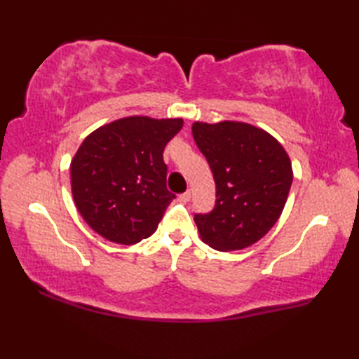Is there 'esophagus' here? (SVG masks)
Here are the masks:
<instances>
[{"instance_id": "1", "label": "esophagus", "mask_w": 359, "mask_h": 359, "mask_svg": "<svg viewBox=\"0 0 359 359\" xmlns=\"http://www.w3.org/2000/svg\"><path fill=\"white\" fill-rule=\"evenodd\" d=\"M179 198H180V201L188 203V201H190V199H191V191H190V190H187L185 193H182Z\"/></svg>"}]
</instances>
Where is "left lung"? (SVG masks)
Segmentation results:
<instances>
[{"mask_svg":"<svg viewBox=\"0 0 359 359\" xmlns=\"http://www.w3.org/2000/svg\"><path fill=\"white\" fill-rule=\"evenodd\" d=\"M191 131L217 187L214 210L194 215L199 236L220 252L253 245L277 223L288 199L293 169L287 150L245 121H194Z\"/></svg>","mask_w":359,"mask_h":359,"instance_id":"8db88e82","label":"left lung"}]
</instances>
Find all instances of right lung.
<instances>
[{
  "label": "right lung",
  "mask_w": 359,
  "mask_h": 359,
  "mask_svg": "<svg viewBox=\"0 0 359 359\" xmlns=\"http://www.w3.org/2000/svg\"><path fill=\"white\" fill-rule=\"evenodd\" d=\"M182 126V118L131 115L83 139L71 160V191L90 228L121 245L155 233L175 198L166 188L163 151Z\"/></svg>",
  "instance_id": "1"
}]
</instances>
